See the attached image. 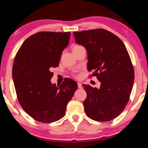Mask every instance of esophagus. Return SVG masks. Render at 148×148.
<instances>
[{"label":"esophagus","mask_w":148,"mask_h":148,"mask_svg":"<svg viewBox=\"0 0 148 148\" xmlns=\"http://www.w3.org/2000/svg\"><path fill=\"white\" fill-rule=\"evenodd\" d=\"M77 85H78V88H80V89L82 88V83L78 82V83H77Z\"/></svg>","instance_id":"esophagus-1"}]
</instances>
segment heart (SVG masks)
Segmentation results:
<instances>
[{
  "label": "heart",
  "instance_id": "b5f03b06",
  "mask_svg": "<svg viewBox=\"0 0 148 148\" xmlns=\"http://www.w3.org/2000/svg\"><path fill=\"white\" fill-rule=\"evenodd\" d=\"M76 46H79V45H75V46H74V47H76Z\"/></svg>",
  "mask_w": 148,
  "mask_h": 148
}]
</instances>
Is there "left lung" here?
Masks as SVG:
<instances>
[{"label":"left lung","mask_w":148,"mask_h":148,"mask_svg":"<svg viewBox=\"0 0 148 148\" xmlns=\"http://www.w3.org/2000/svg\"><path fill=\"white\" fill-rule=\"evenodd\" d=\"M73 35L76 43L88 52V70L101 82L100 89L82 85L87 93L85 112L94 121L112 120L125 109L134 82L127 48L118 36L104 29L75 32Z\"/></svg>","instance_id":"left-lung-1"}]
</instances>
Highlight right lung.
Masks as SVG:
<instances>
[{"instance_id": "add662e5", "label": "right lung", "mask_w": 148, "mask_h": 148, "mask_svg": "<svg viewBox=\"0 0 148 148\" xmlns=\"http://www.w3.org/2000/svg\"><path fill=\"white\" fill-rule=\"evenodd\" d=\"M70 36V32H38L26 39L16 54L12 75L18 101L25 112L39 122L62 119L77 89L71 79L57 86L50 82L53 76L50 69L59 64Z\"/></svg>"}]
</instances>
